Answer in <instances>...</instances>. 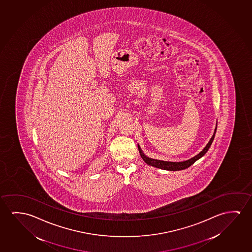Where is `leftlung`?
Segmentation results:
<instances>
[{
	"instance_id": "8db88e82",
	"label": "left lung",
	"mask_w": 252,
	"mask_h": 252,
	"mask_svg": "<svg viewBox=\"0 0 252 252\" xmlns=\"http://www.w3.org/2000/svg\"><path fill=\"white\" fill-rule=\"evenodd\" d=\"M216 131H217V126L215 128V131L214 134L212 135V139L209 141L208 144L204 147V150L200 152L199 154L196 155L195 157L191 158L189 160L183 161V162H169V161L158 160V159H154L151 158L146 157L145 154H143L142 150L140 148V146H138L139 148V154L140 156L143 158V160L146 162V164L154 166V167L159 168V169H163V170H167V171H180V170H184L186 168L190 167L191 164H194L197 159H199L201 157H203L204 154L207 153L210 146H212V141L215 137Z\"/></svg>"
}]
</instances>
